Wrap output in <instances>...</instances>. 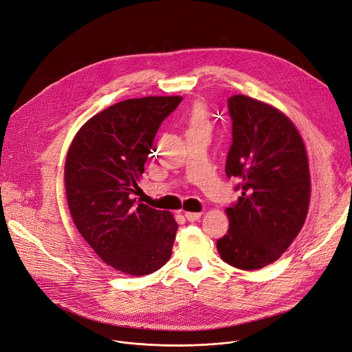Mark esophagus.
<instances>
[{"instance_id": "34e87169", "label": "esophagus", "mask_w": 352, "mask_h": 352, "mask_svg": "<svg viewBox=\"0 0 352 352\" xmlns=\"http://www.w3.org/2000/svg\"><path fill=\"white\" fill-rule=\"evenodd\" d=\"M184 217L188 222H196L197 219L201 218V212H188V211H186Z\"/></svg>"}]
</instances>
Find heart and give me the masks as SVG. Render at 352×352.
Returning a JSON list of instances; mask_svg holds the SVG:
<instances>
[{
	"instance_id": "obj_1",
	"label": "heart",
	"mask_w": 352,
	"mask_h": 352,
	"mask_svg": "<svg viewBox=\"0 0 352 352\" xmlns=\"http://www.w3.org/2000/svg\"><path fill=\"white\" fill-rule=\"evenodd\" d=\"M191 127H207V116L203 106H196L191 113Z\"/></svg>"
}]
</instances>
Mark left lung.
I'll return each mask as SVG.
<instances>
[{"label": "left lung", "mask_w": 352, "mask_h": 352, "mask_svg": "<svg viewBox=\"0 0 352 352\" xmlns=\"http://www.w3.org/2000/svg\"><path fill=\"white\" fill-rule=\"evenodd\" d=\"M232 145L225 173L242 196L226 208L228 233L217 241L221 258L258 270L281 257L300 232L310 201L302 137L278 109L245 95L228 99Z\"/></svg>", "instance_id": "8db88e82"}]
</instances>
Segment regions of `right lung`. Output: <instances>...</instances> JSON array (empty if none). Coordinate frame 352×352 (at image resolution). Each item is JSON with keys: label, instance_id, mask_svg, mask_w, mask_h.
Returning <instances> with one entry per match:
<instances>
[{"label": "right lung", "instance_id": "right-lung-1", "mask_svg": "<svg viewBox=\"0 0 352 352\" xmlns=\"http://www.w3.org/2000/svg\"><path fill=\"white\" fill-rule=\"evenodd\" d=\"M182 96L127 99L95 114L74 137L64 166L74 223L95 253L130 276L160 270L172 256L177 223L134 199L161 123Z\"/></svg>", "mask_w": 352, "mask_h": 352}]
</instances>
